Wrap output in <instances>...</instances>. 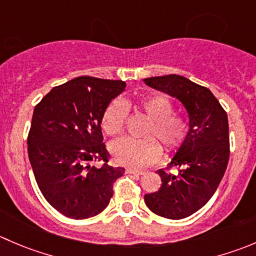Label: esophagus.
I'll list each match as a JSON object with an SVG mask.
<instances>
[{
	"label": "esophagus",
	"instance_id": "obj_1",
	"mask_svg": "<svg viewBox=\"0 0 256 256\" xmlns=\"http://www.w3.org/2000/svg\"><path fill=\"white\" fill-rule=\"evenodd\" d=\"M126 172L134 174V175H144V174H145V171L136 170V168H126Z\"/></svg>",
	"mask_w": 256,
	"mask_h": 256
}]
</instances>
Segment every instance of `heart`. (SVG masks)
<instances>
[{
  "instance_id": "heart-1",
  "label": "heart",
  "mask_w": 256,
  "mask_h": 256,
  "mask_svg": "<svg viewBox=\"0 0 256 256\" xmlns=\"http://www.w3.org/2000/svg\"><path fill=\"white\" fill-rule=\"evenodd\" d=\"M132 106L150 118L144 136L145 138H120L111 145V154L118 164L128 168H145L160 155V145L165 151H175L186 140L188 121L184 115L174 112L172 101L161 95L138 98ZM128 108L120 100H112L101 116V128L108 136L120 135L125 128Z\"/></svg>"
}]
</instances>
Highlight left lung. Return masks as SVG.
I'll return each instance as SVG.
<instances>
[{
    "label": "left lung",
    "instance_id": "obj_1",
    "mask_svg": "<svg viewBox=\"0 0 256 256\" xmlns=\"http://www.w3.org/2000/svg\"><path fill=\"white\" fill-rule=\"evenodd\" d=\"M146 85L178 98L190 118L186 140L168 164L158 170L161 188L145 195L148 209L158 216L178 220L202 209L219 186L230 156L226 111L209 88L180 75L145 78Z\"/></svg>",
    "mask_w": 256,
    "mask_h": 256
}]
</instances>
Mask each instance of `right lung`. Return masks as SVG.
<instances>
[{
    "instance_id": "right-lung-1",
    "label": "right lung",
    "mask_w": 256,
    "mask_h": 256,
    "mask_svg": "<svg viewBox=\"0 0 256 256\" xmlns=\"http://www.w3.org/2000/svg\"><path fill=\"white\" fill-rule=\"evenodd\" d=\"M125 88L120 80L81 76L54 88L34 106L27 136L30 162L44 198L65 216L100 214L125 172L108 164L101 132L104 110Z\"/></svg>"
}]
</instances>
